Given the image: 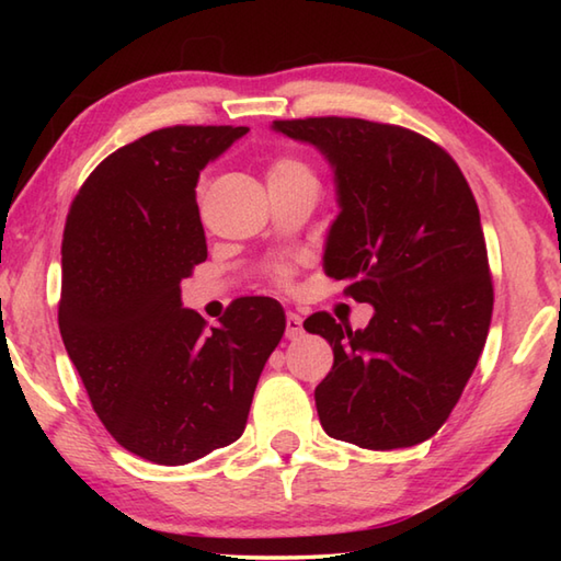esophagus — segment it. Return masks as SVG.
<instances>
[{"label": "esophagus", "instance_id": "1", "mask_svg": "<svg viewBox=\"0 0 561 561\" xmlns=\"http://www.w3.org/2000/svg\"><path fill=\"white\" fill-rule=\"evenodd\" d=\"M287 340H299L304 335V320L299 313H287Z\"/></svg>", "mask_w": 561, "mask_h": 561}]
</instances>
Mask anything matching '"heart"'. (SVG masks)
<instances>
[{
  "instance_id": "heart-1",
  "label": "heart",
  "mask_w": 561,
  "mask_h": 561,
  "mask_svg": "<svg viewBox=\"0 0 561 561\" xmlns=\"http://www.w3.org/2000/svg\"><path fill=\"white\" fill-rule=\"evenodd\" d=\"M265 178H267L270 187H277V185H294V183L316 181V173L301 157H296V153L279 151V153H274V157L267 159ZM274 277H277L279 282H287L289 279V267L277 265V267H274Z\"/></svg>"
}]
</instances>
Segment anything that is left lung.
Instances as JSON below:
<instances>
[{
	"mask_svg": "<svg viewBox=\"0 0 561 561\" xmlns=\"http://www.w3.org/2000/svg\"><path fill=\"white\" fill-rule=\"evenodd\" d=\"M272 127L335 165L342 211L325 272L376 308L364 330L306 318L335 352L316 388L320 424L371 450L420 444L456 408L490 332L494 284L472 190L444 147L408 127L337 115Z\"/></svg>",
	"mask_w": 561,
	"mask_h": 561,
	"instance_id": "8db88e82",
	"label": "left lung"
}]
</instances>
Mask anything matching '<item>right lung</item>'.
<instances>
[{
	"label": "right lung",
	"instance_id": "obj_1",
	"mask_svg": "<svg viewBox=\"0 0 561 561\" xmlns=\"http://www.w3.org/2000/svg\"><path fill=\"white\" fill-rule=\"evenodd\" d=\"M245 133L153 129L105 157L67 214L59 335L103 426L157 465L199 460L243 434L287 328L267 296L236 299L217 328L181 306V282L207 260L199 171Z\"/></svg>",
	"mask_w": 561,
	"mask_h": 561
}]
</instances>
